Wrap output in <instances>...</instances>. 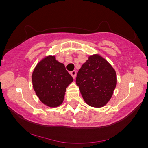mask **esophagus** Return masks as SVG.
I'll return each instance as SVG.
<instances>
[{
	"label": "esophagus",
	"mask_w": 148,
	"mask_h": 148,
	"mask_svg": "<svg viewBox=\"0 0 148 148\" xmlns=\"http://www.w3.org/2000/svg\"><path fill=\"white\" fill-rule=\"evenodd\" d=\"M70 74H71V75H72V76L73 77V79H75L76 76V71H75V70L72 71V72H70Z\"/></svg>",
	"instance_id": "34e87169"
}]
</instances>
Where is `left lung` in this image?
Instances as JSON below:
<instances>
[{
	"instance_id": "1",
	"label": "left lung",
	"mask_w": 148,
	"mask_h": 148,
	"mask_svg": "<svg viewBox=\"0 0 148 148\" xmlns=\"http://www.w3.org/2000/svg\"><path fill=\"white\" fill-rule=\"evenodd\" d=\"M76 83L86 103L99 108L113 95L117 84L116 73L107 60L95 54L88 57L79 69Z\"/></svg>"
}]
</instances>
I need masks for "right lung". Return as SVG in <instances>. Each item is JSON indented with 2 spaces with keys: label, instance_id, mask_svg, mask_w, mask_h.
Here are the masks:
<instances>
[{
  "label": "right lung",
  "instance_id": "right-lung-1",
  "mask_svg": "<svg viewBox=\"0 0 148 148\" xmlns=\"http://www.w3.org/2000/svg\"><path fill=\"white\" fill-rule=\"evenodd\" d=\"M73 78L64 64L49 56L39 62L32 74L33 89L44 104L49 107L60 106L64 100L66 88Z\"/></svg>",
  "mask_w": 148,
  "mask_h": 148
}]
</instances>
